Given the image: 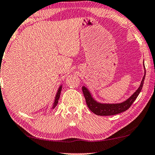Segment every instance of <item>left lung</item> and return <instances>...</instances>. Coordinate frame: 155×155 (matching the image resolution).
Instances as JSON below:
<instances>
[{
    "label": "left lung",
    "mask_w": 155,
    "mask_h": 155,
    "mask_svg": "<svg viewBox=\"0 0 155 155\" xmlns=\"http://www.w3.org/2000/svg\"><path fill=\"white\" fill-rule=\"evenodd\" d=\"M145 67V66H144ZM145 77V74L143 78L141 84H140L138 90L129 97L128 100H127L124 102L120 104H101L98 103L92 97L90 92L87 91L86 87L83 86L82 91L85 97V101H86L87 107L91 110L92 113L97 115L101 116H107V115H114L118 114H120L122 112L125 111L128 108L131 107V104L134 103L136 99L137 98L138 94L141 91L143 85L144 79Z\"/></svg>",
    "instance_id": "obj_1"
}]
</instances>
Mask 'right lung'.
<instances>
[{"label":"right lung","mask_w":155,"mask_h":155,"mask_svg":"<svg viewBox=\"0 0 155 155\" xmlns=\"http://www.w3.org/2000/svg\"><path fill=\"white\" fill-rule=\"evenodd\" d=\"M61 89H62V87L61 86L59 87L58 91L57 94H56V96H55V101H54V107H53V108H54L55 107H56V105L58 104V100H59V97H60V94H61Z\"/></svg>","instance_id":"obj_1"}]
</instances>
